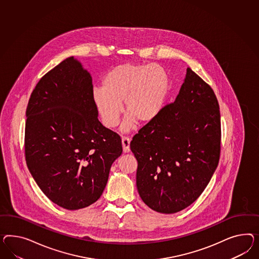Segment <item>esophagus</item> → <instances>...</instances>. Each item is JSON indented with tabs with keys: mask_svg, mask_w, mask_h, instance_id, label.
<instances>
[{
	"mask_svg": "<svg viewBox=\"0 0 259 259\" xmlns=\"http://www.w3.org/2000/svg\"><path fill=\"white\" fill-rule=\"evenodd\" d=\"M121 143H122V149L124 153H128L130 151V139L127 137H122L121 139Z\"/></svg>",
	"mask_w": 259,
	"mask_h": 259,
	"instance_id": "34e87169",
	"label": "esophagus"
}]
</instances>
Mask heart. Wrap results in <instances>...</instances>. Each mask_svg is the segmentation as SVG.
Returning <instances> with one entry per match:
<instances>
[{
  "mask_svg": "<svg viewBox=\"0 0 259 259\" xmlns=\"http://www.w3.org/2000/svg\"><path fill=\"white\" fill-rule=\"evenodd\" d=\"M169 78L159 65L122 64L110 70L103 80V88H95L92 100L103 124L118 125L123 109L127 114L122 125L132 128L135 120L145 124L160 113L168 96Z\"/></svg>",
  "mask_w": 259,
  "mask_h": 259,
  "instance_id": "obj_1",
  "label": "heart"
}]
</instances>
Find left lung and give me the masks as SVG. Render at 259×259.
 Segmentation results:
<instances>
[{
  "label": "left lung",
  "mask_w": 259,
  "mask_h": 259,
  "mask_svg": "<svg viewBox=\"0 0 259 259\" xmlns=\"http://www.w3.org/2000/svg\"><path fill=\"white\" fill-rule=\"evenodd\" d=\"M221 138L217 97L188 68L175 102L162 107L130 143L138 160L137 188L142 201L165 214L195 202L217 168Z\"/></svg>",
  "instance_id": "obj_1"
}]
</instances>
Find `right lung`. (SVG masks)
Listing matches in <instances>:
<instances>
[{
	"label": "right lung",
	"mask_w": 259,
	"mask_h": 259,
	"mask_svg": "<svg viewBox=\"0 0 259 259\" xmlns=\"http://www.w3.org/2000/svg\"><path fill=\"white\" fill-rule=\"evenodd\" d=\"M92 92L90 72L70 56L41 77L26 108L29 171L42 192L66 209L95 203L122 153L119 135L99 121Z\"/></svg>",
	"instance_id": "1"
}]
</instances>
